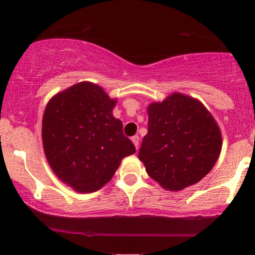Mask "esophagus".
<instances>
[{
  "mask_svg": "<svg viewBox=\"0 0 255 255\" xmlns=\"http://www.w3.org/2000/svg\"><path fill=\"white\" fill-rule=\"evenodd\" d=\"M131 141H133L134 146H135V148L137 150V148H139V136L134 135L133 137H131Z\"/></svg>",
  "mask_w": 255,
  "mask_h": 255,
  "instance_id": "1",
  "label": "esophagus"
}]
</instances>
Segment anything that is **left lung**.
Segmentation results:
<instances>
[{"instance_id": "8db88e82", "label": "left lung", "mask_w": 255, "mask_h": 255, "mask_svg": "<svg viewBox=\"0 0 255 255\" xmlns=\"http://www.w3.org/2000/svg\"><path fill=\"white\" fill-rule=\"evenodd\" d=\"M148 131L139 151L148 176L169 191L199 182L217 162L222 134L198 99L172 93L147 108Z\"/></svg>"}]
</instances>
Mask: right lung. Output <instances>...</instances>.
I'll return each mask as SVG.
<instances>
[{
    "mask_svg": "<svg viewBox=\"0 0 255 255\" xmlns=\"http://www.w3.org/2000/svg\"><path fill=\"white\" fill-rule=\"evenodd\" d=\"M116 99L83 81L54 96L43 115L44 153L52 171L74 191L101 189L122 158L135 152L122 122L113 116Z\"/></svg>",
    "mask_w": 255,
    "mask_h": 255,
    "instance_id": "right-lung-1",
    "label": "right lung"
}]
</instances>
